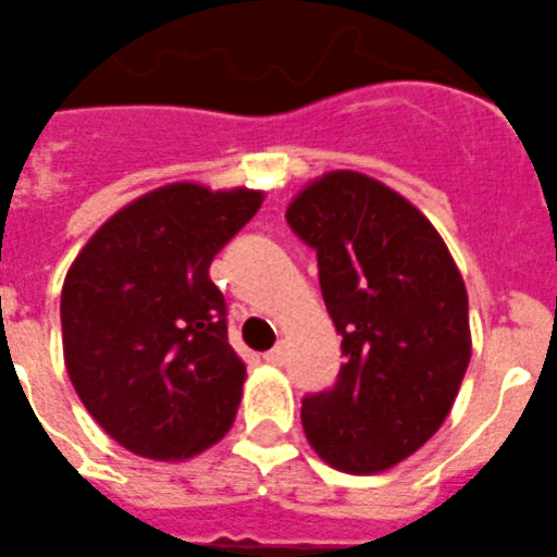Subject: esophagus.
I'll return each instance as SVG.
<instances>
[{"label":"esophagus","instance_id":"1","mask_svg":"<svg viewBox=\"0 0 557 557\" xmlns=\"http://www.w3.org/2000/svg\"><path fill=\"white\" fill-rule=\"evenodd\" d=\"M263 359H265V361H269V364H283V359H285V350H283V345L272 347V350L265 352Z\"/></svg>","mask_w":557,"mask_h":557}]
</instances>
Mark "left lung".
I'll list each match as a JSON object with an SVG mask.
<instances>
[{
	"mask_svg": "<svg viewBox=\"0 0 557 557\" xmlns=\"http://www.w3.org/2000/svg\"><path fill=\"white\" fill-rule=\"evenodd\" d=\"M285 221L317 249L347 356L333 389L302 400L306 437L338 471L381 473L451 412L471 361L462 274L432 221L364 173L313 178Z\"/></svg>",
	"mask_w": 557,
	"mask_h": 557,
	"instance_id": "left-lung-1",
	"label": "left lung"
}]
</instances>
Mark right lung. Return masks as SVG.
I'll return each instance as SVG.
<instances>
[{
    "label": "right lung",
    "mask_w": 557,
    "mask_h": 557,
    "mask_svg": "<svg viewBox=\"0 0 557 557\" xmlns=\"http://www.w3.org/2000/svg\"><path fill=\"white\" fill-rule=\"evenodd\" d=\"M263 205L249 187L173 182L100 226L61 292L64 361L77 398L120 446L178 462L230 432L246 364L210 280L221 246Z\"/></svg>",
    "instance_id": "1"
}]
</instances>
